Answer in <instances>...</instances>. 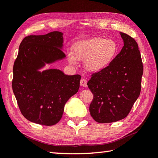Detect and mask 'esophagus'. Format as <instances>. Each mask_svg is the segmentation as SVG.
<instances>
[{
	"mask_svg": "<svg viewBox=\"0 0 158 158\" xmlns=\"http://www.w3.org/2000/svg\"><path fill=\"white\" fill-rule=\"evenodd\" d=\"M80 85L84 88H87V81L85 79H81L80 81Z\"/></svg>",
	"mask_w": 158,
	"mask_h": 158,
	"instance_id": "1",
	"label": "esophagus"
}]
</instances>
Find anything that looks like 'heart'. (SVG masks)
Listing matches in <instances>:
<instances>
[{
	"label": "heart",
	"mask_w": 158,
	"mask_h": 158,
	"mask_svg": "<svg viewBox=\"0 0 158 158\" xmlns=\"http://www.w3.org/2000/svg\"><path fill=\"white\" fill-rule=\"evenodd\" d=\"M117 45L112 39L91 38L74 44V54H68V61L76 65L77 60L85 61V67L90 73H100L110 66L117 54Z\"/></svg>",
	"instance_id": "obj_1"
}]
</instances>
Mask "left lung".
<instances>
[{"mask_svg":"<svg viewBox=\"0 0 158 158\" xmlns=\"http://www.w3.org/2000/svg\"><path fill=\"white\" fill-rule=\"evenodd\" d=\"M119 34L124 41L121 52L106 69L92 74L87 84L94 94L90 115L99 123L125 118L141 91L143 64L138 45L128 34Z\"/></svg>","mask_w":158,"mask_h":158,"instance_id":"obj_1","label":"left lung"}]
</instances>
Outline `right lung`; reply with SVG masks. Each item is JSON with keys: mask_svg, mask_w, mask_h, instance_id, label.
I'll return each mask as SVG.
<instances>
[{"mask_svg": "<svg viewBox=\"0 0 158 158\" xmlns=\"http://www.w3.org/2000/svg\"><path fill=\"white\" fill-rule=\"evenodd\" d=\"M61 31L23 39L13 67L12 89L21 113L35 124L58 123L65 103L79 89L81 76L66 75L59 69L40 71L46 64L65 58Z\"/></svg>", "mask_w": 158, "mask_h": 158, "instance_id": "1", "label": "right lung"}]
</instances>
